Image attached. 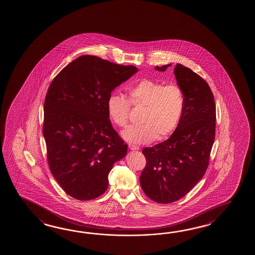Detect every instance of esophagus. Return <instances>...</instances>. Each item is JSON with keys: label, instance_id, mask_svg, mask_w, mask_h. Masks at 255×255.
I'll return each mask as SVG.
<instances>
[{"label": "esophagus", "instance_id": "1", "mask_svg": "<svg viewBox=\"0 0 255 255\" xmlns=\"http://www.w3.org/2000/svg\"><path fill=\"white\" fill-rule=\"evenodd\" d=\"M129 148L130 150H138V149H139V147H138V146H134V145H130V144L129 145Z\"/></svg>", "mask_w": 255, "mask_h": 255}]
</instances>
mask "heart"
<instances>
[{"label":"heart","mask_w":255,"mask_h":255,"mask_svg":"<svg viewBox=\"0 0 255 255\" xmlns=\"http://www.w3.org/2000/svg\"><path fill=\"white\" fill-rule=\"evenodd\" d=\"M129 101L113 92L107 100V110L111 121L126 127L129 121L130 104L145 108L140 117L142 125L131 126L122 132L126 141L140 145L168 138L180 123L185 97L178 84L165 85L152 80H142L128 90Z\"/></svg>","instance_id":"b5f03b06"}]
</instances>
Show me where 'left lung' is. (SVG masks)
I'll return each instance as SVG.
<instances>
[{"label":"left lung","mask_w":255,"mask_h":255,"mask_svg":"<svg viewBox=\"0 0 255 255\" xmlns=\"http://www.w3.org/2000/svg\"><path fill=\"white\" fill-rule=\"evenodd\" d=\"M171 64L155 67L165 71ZM174 75L185 97L183 114L171 137L142 153L146 164L139 178L144 193L160 204L187 195L205 175L215 138L216 108L211 88L188 67L177 64Z\"/></svg>","instance_id":"8db88e82"}]
</instances>
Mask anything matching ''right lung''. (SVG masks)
Wrapping results in <instances>:
<instances>
[{"instance_id":"add662e5","label":"right lung","mask_w":255,"mask_h":255,"mask_svg":"<svg viewBox=\"0 0 255 255\" xmlns=\"http://www.w3.org/2000/svg\"><path fill=\"white\" fill-rule=\"evenodd\" d=\"M137 72L134 66L84 55L64 67L48 89L42 127L48 163L75 199L102 195L114 163L127 154L128 146L109 120L107 100Z\"/></svg>"}]
</instances>
